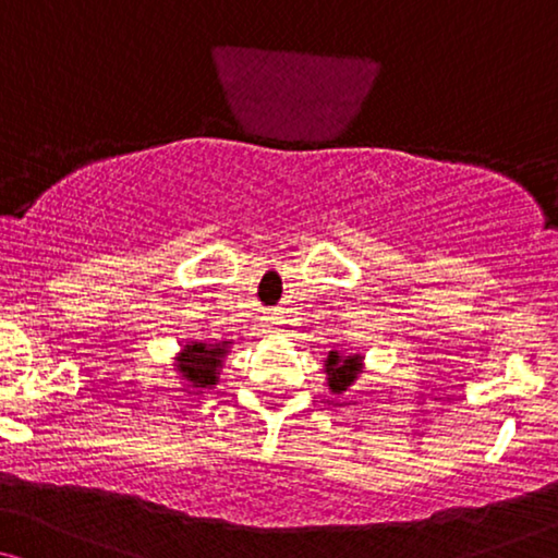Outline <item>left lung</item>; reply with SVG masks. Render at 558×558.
I'll return each instance as SVG.
<instances>
[{"mask_svg": "<svg viewBox=\"0 0 558 558\" xmlns=\"http://www.w3.org/2000/svg\"><path fill=\"white\" fill-rule=\"evenodd\" d=\"M327 384H330V388L335 393H342L348 391V386L353 384V380L357 378V373H361V355H340V353H332L327 355Z\"/></svg>", "mask_w": 558, "mask_h": 558, "instance_id": "1", "label": "left lung"}]
</instances>
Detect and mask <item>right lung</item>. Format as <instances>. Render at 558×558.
<instances>
[{
	"mask_svg": "<svg viewBox=\"0 0 558 558\" xmlns=\"http://www.w3.org/2000/svg\"><path fill=\"white\" fill-rule=\"evenodd\" d=\"M228 342L218 345H205V342H193L182 348L178 357V371L182 378L193 388H210L218 380V368L223 365V355L228 353Z\"/></svg>",
	"mask_w": 558,
	"mask_h": 558,
	"instance_id": "add662e5",
	"label": "right lung"
}]
</instances>
